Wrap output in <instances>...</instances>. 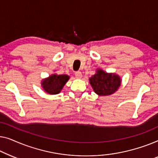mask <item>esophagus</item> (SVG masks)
I'll use <instances>...</instances> for the list:
<instances>
[{"instance_id": "obj_1", "label": "esophagus", "mask_w": 158, "mask_h": 158, "mask_svg": "<svg viewBox=\"0 0 158 158\" xmlns=\"http://www.w3.org/2000/svg\"><path fill=\"white\" fill-rule=\"evenodd\" d=\"M75 77H76L77 79H81L82 77V74L80 72H77L75 73Z\"/></svg>"}]
</instances>
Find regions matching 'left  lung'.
<instances>
[{"mask_svg": "<svg viewBox=\"0 0 158 158\" xmlns=\"http://www.w3.org/2000/svg\"><path fill=\"white\" fill-rule=\"evenodd\" d=\"M94 92L99 96H109L116 92L121 85L122 79L115 73H107L97 69L96 73L89 79Z\"/></svg>", "mask_w": 158, "mask_h": 158, "instance_id": "obj_1", "label": "left lung"}]
</instances>
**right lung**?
I'll use <instances>...</instances> for the list:
<instances>
[{
  "mask_svg": "<svg viewBox=\"0 0 158 158\" xmlns=\"http://www.w3.org/2000/svg\"><path fill=\"white\" fill-rule=\"evenodd\" d=\"M69 78V76L66 74H57L54 73L41 80V86L47 94L52 95L59 94Z\"/></svg>",
  "mask_w": 158,
  "mask_h": 158,
  "instance_id": "add662e5",
  "label": "right lung"
}]
</instances>
